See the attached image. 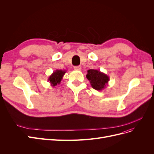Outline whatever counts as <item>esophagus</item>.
Returning a JSON list of instances; mask_svg holds the SVG:
<instances>
[{"label":"esophagus","mask_w":154,"mask_h":154,"mask_svg":"<svg viewBox=\"0 0 154 154\" xmlns=\"http://www.w3.org/2000/svg\"><path fill=\"white\" fill-rule=\"evenodd\" d=\"M74 69L77 70V71H81L82 67L80 66H75V67H74Z\"/></svg>","instance_id":"esophagus-1"}]
</instances>
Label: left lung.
Segmentation results:
<instances>
[{"label":"left lung","instance_id":"8db88e82","mask_svg":"<svg viewBox=\"0 0 154 154\" xmlns=\"http://www.w3.org/2000/svg\"><path fill=\"white\" fill-rule=\"evenodd\" d=\"M86 77L89 80L91 87L96 91L103 90L110 80L109 76L96 69L88 70Z\"/></svg>","mask_w":154,"mask_h":154}]
</instances>
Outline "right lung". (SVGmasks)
Returning <instances> with one entry per match:
<instances>
[{
	"mask_svg": "<svg viewBox=\"0 0 154 154\" xmlns=\"http://www.w3.org/2000/svg\"><path fill=\"white\" fill-rule=\"evenodd\" d=\"M66 70L61 69H57L55 71H54L51 74L48 78V82H49V83H51V85L53 87H55L58 84H60L63 79L64 74L66 73Z\"/></svg>",
	"mask_w": 154,
	"mask_h": 154,
	"instance_id": "right-lung-1",
	"label": "right lung"
}]
</instances>
